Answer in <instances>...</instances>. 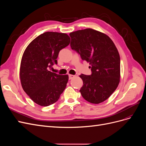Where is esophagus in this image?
<instances>
[{"instance_id": "1", "label": "esophagus", "mask_w": 146, "mask_h": 146, "mask_svg": "<svg viewBox=\"0 0 146 146\" xmlns=\"http://www.w3.org/2000/svg\"><path fill=\"white\" fill-rule=\"evenodd\" d=\"M75 77V76H74V75H69V80H71V79H72L74 77Z\"/></svg>"}]
</instances>
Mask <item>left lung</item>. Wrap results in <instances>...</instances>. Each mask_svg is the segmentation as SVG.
Listing matches in <instances>:
<instances>
[{
    "label": "left lung",
    "instance_id": "left-lung-1",
    "mask_svg": "<svg viewBox=\"0 0 146 146\" xmlns=\"http://www.w3.org/2000/svg\"><path fill=\"white\" fill-rule=\"evenodd\" d=\"M70 47L89 63L92 74H81L83 85L80 90L83 98L98 104L109 98L120 82V56L113 41L105 33L92 29L69 34Z\"/></svg>",
    "mask_w": 146,
    "mask_h": 146
}]
</instances>
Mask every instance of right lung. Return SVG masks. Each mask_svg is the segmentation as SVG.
Wrapping results in <instances>:
<instances>
[{
  "label": "right lung",
  "instance_id": "add662e5",
  "mask_svg": "<svg viewBox=\"0 0 146 146\" xmlns=\"http://www.w3.org/2000/svg\"><path fill=\"white\" fill-rule=\"evenodd\" d=\"M67 34L47 32L31 42L24 52L20 67L22 87L34 102L42 107L55 103L68 82V75L50 71L57 64L59 52L68 46Z\"/></svg>",
  "mask_w": 146,
  "mask_h": 146
}]
</instances>
